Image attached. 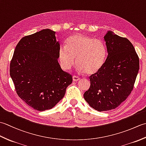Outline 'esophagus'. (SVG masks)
<instances>
[{
    "label": "esophagus",
    "instance_id": "esophagus-1",
    "mask_svg": "<svg viewBox=\"0 0 146 146\" xmlns=\"http://www.w3.org/2000/svg\"><path fill=\"white\" fill-rule=\"evenodd\" d=\"M80 80V78L78 76H73V80L74 82H77V81H79Z\"/></svg>",
    "mask_w": 146,
    "mask_h": 146
}]
</instances>
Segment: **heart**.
Returning <instances> with one entry per match:
<instances>
[{"mask_svg": "<svg viewBox=\"0 0 146 146\" xmlns=\"http://www.w3.org/2000/svg\"><path fill=\"white\" fill-rule=\"evenodd\" d=\"M107 56V49L103 41L81 34L71 36L61 45L58 51V59L61 68L70 70L76 63L79 72L87 75L95 74L103 66Z\"/></svg>", "mask_w": 146, "mask_h": 146, "instance_id": "b5f03b06", "label": "heart"}]
</instances>
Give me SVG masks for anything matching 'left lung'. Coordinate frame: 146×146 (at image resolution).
Returning a JSON list of instances; mask_svg holds the SVG:
<instances>
[{
  "mask_svg": "<svg viewBox=\"0 0 146 146\" xmlns=\"http://www.w3.org/2000/svg\"><path fill=\"white\" fill-rule=\"evenodd\" d=\"M108 55L103 66L90 76V86L83 97L90 106L102 111L115 109L132 90L139 59L129 40L108 31L104 36Z\"/></svg>",
  "mask_w": 146,
  "mask_h": 146,
  "instance_id": "obj_1",
  "label": "left lung"
}]
</instances>
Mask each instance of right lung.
<instances>
[{
	"instance_id": "right-lung-1",
	"label": "right lung",
	"mask_w": 146,
	"mask_h": 146,
	"mask_svg": "<svg viewBox=\"0 0 146 146\" xmlns=\"http://www.w3.org/2000/svg\"><path fill=\"white\" fill-rule=\"evenodd\" d=\"M55 34L46 29L24 37L15 48L10 64L19 97L39 111L53 108L73 81L58 63L60 45Z\"/></svg>"
}]
</instances>
